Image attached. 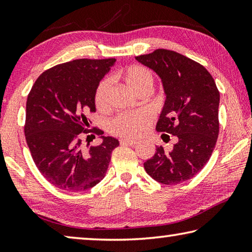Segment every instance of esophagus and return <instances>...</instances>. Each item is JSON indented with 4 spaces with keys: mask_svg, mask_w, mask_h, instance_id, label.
Listing matches in <instances>:
<instances>
[{
    "mask_svg": "<svg viewBox=\"0 0 252 252\" xmlns=\"http://www.w3.org/2000/svg\"><path fill=\"white\" fill-rule=\"evenodd\" d=\"M120 143L122 146H131V147H134L138 144V141H135V140H130V139H126V138H123L120 140Z\"/></svg>",
    "mask_w": 252,
    "mask_h": 252,
    "instance_id": "obj_1",
    "label": "esophagus"
}]
</instances>
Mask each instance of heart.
<instances>
[{"instance_id":"b5f03b06","label":"heart","mask_w":252,"mask_h":252,"mask_svg":"<svg viewBox=\"0 0 252 252\" xmlns=\"http://www.w3.org/2000/svg\"><path fill=\"white\" fill-rule=\"evenodd\" d=\"M125 83L136 94L140 92L151 90L153 85L152 73L148 69L139 65L129 66L126 70L119 73ZM110 82L102 81L95 92V104L99 109H104L108 103ZM152 123V116L148 111L140 110L136 112L121 113L111 122V132L125 138L135 139L143 135L149 130Z\"/></svg>"}]
</instances>
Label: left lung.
I'll use <instances>...</instances> for the list:
<instances>
[{"label": "left lung", "instance_id": "obj_1", "mask_svg": "<svg viewBox=\"0 0 252 252\" xmlns=\"http://www.w3.org/2000/svg\"><path fill=\"white\" fill-rule=\"evenodd\" d=\"M135 60L155 71L163 87L165 100L157 131L177 138L172 150L157 148L144 169L158 182L179 185L201 171L215 150L219 91L206 67L174 51L159 49Z\"/></svg>", "mask_w": 252, "mask_h": 252}]
</instances>
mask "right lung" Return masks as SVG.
Listing matches in <instances>:
<instances>
[{
	"label": "right lung",
	"instance_id": "1",
	"mask_svg": "<svg viewBox=\"0 0 252 252\" xmlns=\"http://www.w3.org/2000/svg\"><path fill=\"white\" fill-rule=\"evenodd\" d=\"M116 61L80 59L55 65L36 79L29 93L28 147L42 176L59 189L85 191L105 176L119 140L102 135L96 127L89 131L87 114L95 111L96 89ZM89 131L100 135L102 142L87 151L82 138Z\"/></svg>",
	"mask_w": 252,
	"mask_h": 252
}]
</instances>
